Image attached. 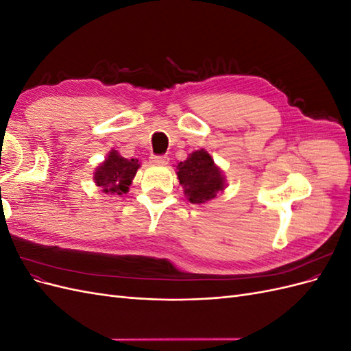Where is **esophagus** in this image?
Wrapping results in <instances>:
<instances>
[{
    "label": "esophagus",
    "mask_w": 351,
    "mask_h": 351,
    "mask_svg": "<svg viewBox=\"0 0 351 351\" xmlns=\"http://www.w3.org/2000/svg\"><path fill=\"white\" fill-rule=\"evenodd\" d=\"M168 161H169L168 156H155V155L151 156V162L155 165H167Z\"/></svg>",
    "instance_id": "34e87169"
}]
</instances>
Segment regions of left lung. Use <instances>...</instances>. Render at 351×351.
Wrapping results in <instances>:
<instances>
[{"label": "left lung", "instance_id": "8db88e82", "mask_svg": "<svg viewBox=\"0 0 351 351\" xmlns=\"http://www.w3.org/2000/svg\"><path fill=\"white\" fill-rule=\"evenodd\" d=\"M176 168L178 182L190 204L204 205L227 187L224 173L206 149L189 154L186 161L178 162Z\"/></svg>", "mask_w": 351, "mask_h": 351}]
</instances>
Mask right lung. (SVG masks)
<instances>
[{
	"mask_svg": "<svg viewBox=\"0 0 351 351\" xmlns=\"http://www.w3.org/2000/svg\"><path fill=\"white\" fill-rule=\"evenodd\" d=\"M141 168V162L137 159H125L115 149H111L93 171V182L101 187L105 195H119L129 192V187L133 178Z\"/></svg>",
	"mask_w": 351,
	"mask_h": 351,
	"instance_id": "obj_1",
	"label": "right lung"
}]
</instances>
